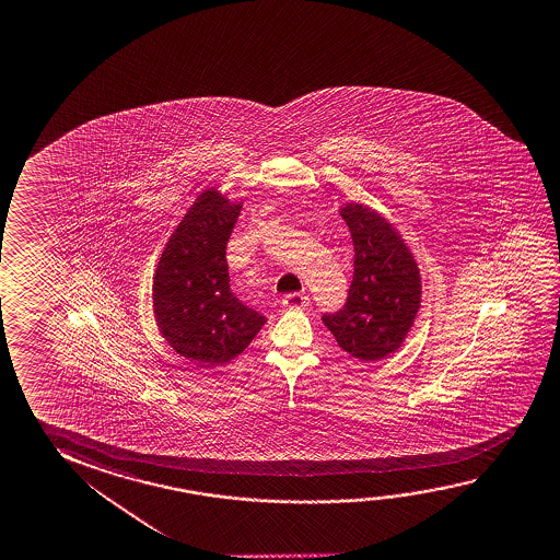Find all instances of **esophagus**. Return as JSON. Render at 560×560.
<instances>
[{
	"label": "esophagus",
	"instance_id": "esophagus-1",
	"mask_svg": "<svg viewBox=\"0 0 560 560\" xmlns=\"http://www.w3.org/2000/svg\"><path fill=\"white\" fill-rule=\"evenodd\" d=\"M308 304H311V299L304 293L287 294L283 299V306L289 311H301V308H306Z\"/></svg>",
	"mask_w": 560,
	"mask_h": 560
}]
</instances>
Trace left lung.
<instances>
[{
    "label": "left lung",
    "mask_w": 560,
    "mask_h": 560,
    "mask_svg": "<svg viewBox=\"0 0 560 560\" xmlns=\"http://www.w3.org/2000/svg\"><path fill=\"white\" fill-rule=\"evenodd\" d=\"M355 249L348 299L322 322L339 348L376 361L400 348L420 308L422 284L412 254L393 226L363 205L341 209Z\"/></svg>",
    "instance_id": "8db88e82"
}]
</instances>
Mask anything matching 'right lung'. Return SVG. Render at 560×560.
I'll return each mask as SVG.
<instances>
[{"label": "right lung", "instance_id": "obj_1", "mask_svg": "<svg viewBox=\"0 0 560 560\" xmlns=\"http://www.w3.org/2000/svg\"><path fill=\"white\" fill-rule=\"evenodd\" d=\"M242 205L205 191L175 229L154 277V312L167 343L197 368L240 355L266 324L230 291L226 246Z\"/></svg>", "mask_w": 560, "mask_h": 560}]
</instances>
